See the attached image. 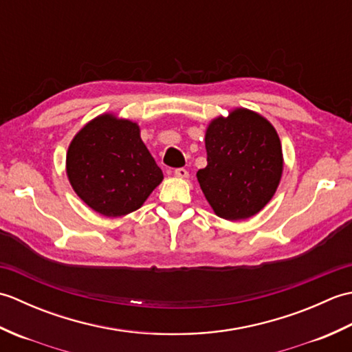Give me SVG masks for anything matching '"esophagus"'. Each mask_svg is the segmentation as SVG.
<instances>
[{
  "label": "esophagus",
  "mask_w": 352,
  "mask_h": 352,
  "mask_svg": "<svg viewBox=\"0 0 352 352\" xmlns=\"http://www.w3.org/2000/svg\"><path fill=\"white\" fill-rule=\"evenodd\" d=\"M174 174H175V177H178V178H188V177H189V172L186 170L184 168H178V169H175V170H174Z\"/></svg>",
  "instance_id": "obj_1"
}]
</instances>
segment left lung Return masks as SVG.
I'll return each instance as SVG.
<instances>
[{
  "label": "left lung",
  "mask_w": 352,
  "mask_h": 352,
  "mask_svg": "<svg viewBox=\"0 0 352 352\" xmlns=\"http://www.w3.org/2000/svg\"><path fill=\"white\" fill-rule=\"evenodd\" d=\"M206 149L207 166L197 177L219 218L248 219L272 199L283 175V149L265 116L237 107L212 119Z\"/></svg>",
  "instance_id": "left-lung-1"
}]
</instances>
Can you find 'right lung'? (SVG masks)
Instances as JSON below:
<instances>
[{"label": "right lung", "mask_w": 352, "mask_h": 352, "mask_svg": "<svg viewBox=\"0 0 352 352\" xmlns=\"http://www.w3.org/2000/svg\"><path fill=\"white\" fill-rule=\"evenodd\" d=\"M66 175L80 199L107 218L138 210L163 180L139 125L113 113L94 118L74 136Z\"/></svg>", "instance_id": "right-lung-1"}]
</instances>
